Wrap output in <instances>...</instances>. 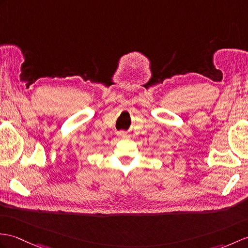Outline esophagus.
<instances>
[{
  "label": "esophagus",
  "mask_w": 248,
  "mask_h": 248,
  "mask_svg": "<svg viewBox=\"0 0 248 248\" xmlns=\"http://www.w3.org/2000/svg\"><path fill=\"white\" fill-rule=\"evenodd\" d=\"M119 135L122 136V137H126V136H128V134L124 133V132H119Z\"/></svg>",
  "instance_id": "esophagus-1"
}]
</instances>
